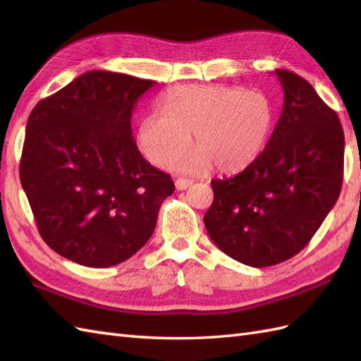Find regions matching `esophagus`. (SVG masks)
<instances>
[{"label":"esophagus","mask_w":361,"mask_h":361,"mask_svg":"<svg viewBox=\"0 0 361 361\" xmlns=\"http://www.w3.org/2000/svg\"><path fill=\"white\" fill-rule=\"evenodd\" d=\"M174 185H176V190H178V191H183V190H187L188 187H191V185H192V180L179 178L176 182H174Z\"/></svg>","instance_id":"esophagus-1"}]
</instances>
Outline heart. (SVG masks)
Listing matches in <instances>:
<instances>
[{"label": "heart", "mask_w": 361, "mask_h": 361, "mask_svg": "<svg viewBox=\"0 0 361 361\" xmlns=\"http://www.w3.org/2000/svg\"><path fill=\"white\" fill-rule=\"evenodd\" d=\"M272 125V106L257 90L224 85H179L167 93L164 110L150 111L138 128V145L147 159L166 167L190 146L197 147L179 169L200 173L214 166L235 173L264 149Z\"/></svg>", "instance_id": "heart-1"}]
</instances>
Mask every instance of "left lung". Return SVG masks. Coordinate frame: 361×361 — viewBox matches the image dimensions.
Returning a JSON list of instances; mask_svg holds the SVG:
<instances>
[{
    "label": "left lung",
    "mask_w": 361,
    "mask_h": 361,
    "mask_svg": "<svg viewBox=\"0 0 361 361\" xmlns=\"http://www.w3.org/2000/svg\"><path fill=\"white\" fill-rule=\"evenodd\" d=\"M276 73L285 102L267 147L236 176L211 182L214 202L203 216L214 244L255 268L298 255L343 182L345 135L337 113L300 75Z\"/></svg>",
    "instance_id": "1"
}]
</instances>
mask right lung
<instances>
[{"label": "right lung", "mask_w": 361, "mask_h": 361, "mask_svg": "<svg viewBox=\"0 0 361 361\" xmlns=\"http://www.w3.org/2000/svg\"><path fill=\"white\" fill-rule=\"evenodd\" d=\"M150 80L85 72L28 117L19 178L39 233L90 268L134 256L152 236L174 183L141 157L130 117Z\"/></svg>", "instance_id": "1"}]
</instances>
